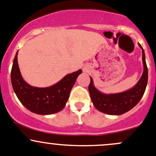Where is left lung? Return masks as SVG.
Returning <instances> with one entry per match:
<instances>
[{"instance_id": "left-lung-1", "label": "left lung", "mask_w": 156, "mask_h": 156, "mask_svg": "<svg viewBox=\"0 0 156 156\" xmlns=\"http://www.w3.org/2000/svg\"><path fill=\"white\" fill-rule=\"evenodd\" d=\"M139 46L143 52L144 72L139 81L131 89L119 94H105L94 87L93 79L90 78L88 87L90 99L95 108L101 112L114 115L124 114L134 107L144 96L148 82V69L144 50L140 44Z\"/></svg>"}]
</instances>
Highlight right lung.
<instances>
[{"mask_svg":"<svg viewBox=\"0 0 156 156\" xmlns=\"http://www.w3.org/2000/svg\"><path fill=\"white\" fill-rule=\"evenodd\" d=\"M16 52L11 69V82L16 95L22 104L32 112L50 115L61 111L68 101L71 90L81 69L66 75L54 85L37 87L28 84L23 80L19 68Z\"/></svg>","mask_w":156,"mask_h":156,"instance_id":"obj_1","label":"right lung"}]
</instances>
